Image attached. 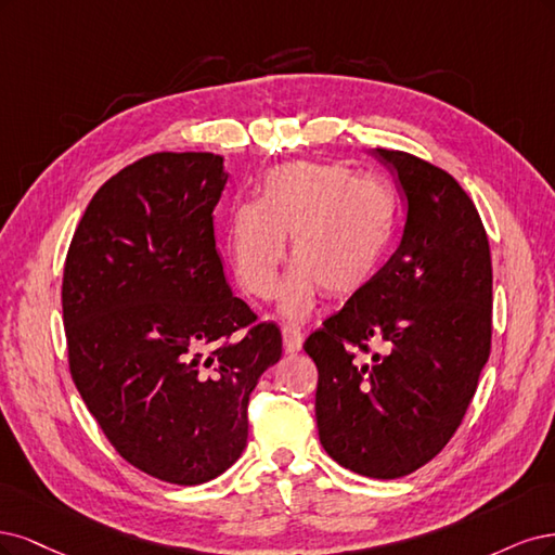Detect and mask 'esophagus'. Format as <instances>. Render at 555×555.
<instances>
[{
  "label": "esophagus",
  "mask_w": 555,
  "mask_h": 555,
  "mask_svg": "<svg viewBox=\"0 0 555 555\" xmlns=\"http://www.w3.org/2000/svg\"><path fill=\"white\" fill-rule=\"evenodd\" d=\"M281 334H283V350L288 354H297L304 344V332L295 325H285L281 330Z\"/></svg>",
  "instance_id": "obj_1"
}]
</instances>
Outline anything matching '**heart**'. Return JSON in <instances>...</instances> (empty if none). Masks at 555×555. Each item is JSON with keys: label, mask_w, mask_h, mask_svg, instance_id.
<instances>
[{"label": "heart", "mask_w": 555, "mask_h": 555, "mask_svg": "<svg viewBox=\"0 0 555 555\" xmlns=\"http://www.w3.org/2000/svg\"><path fill=\"white\" fill-rule=\"evenodd\" d=\"M397 219V198L387 184L354 177L344 166L297 160L264 175L256 203L232 209L225 246L244 288L267 299L276 293L291 240L295 267L281 285L279 311L301 320L323 291L348 297L378 274Z\"/></svg>", "instance_id": "obj_1"}]
</instances>
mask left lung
I'll return each instance as SVG.
<instances>
[{
  "label": "left lung",
  "mask_w": 555,
  "mask_h": 555,
  "mask_svg": "<svg viewBox=\"0 0 555 555\" xmlns=\"http://www.w3.org/2000/svg\"><path fill=\"white\" fill-rule=\"evenodd\" d=\"M373 154L405 195L401 244L304 350L318 366L325 452L357 475L397 479L466 415L491 350L493 274L485 225L454 177L405 152Z\"/></svg>",
  "instance_id": "obj_1"
}]
</instances>
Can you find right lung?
Here are the masks:
<instances>
[{
	"instance_id": "add662e5",
	"label": "right lung",
	"mask_w": 555,
	"mask_h": 555,
	"mask_svg": "<svg viewBox=\"0 0 555 555\" xmlns=\"http://www.w3.org/2000/svg\"><path fill=\"white\" fill-rule=\"evenodd\" d=\"M223 156L160 152L111 177L87 205L64 264L74 383L131 466L195 487L235 463L246 405L281 360L274 323L232 295L211 211Z\"/></svg>"
}]
</instances>
